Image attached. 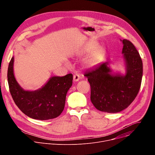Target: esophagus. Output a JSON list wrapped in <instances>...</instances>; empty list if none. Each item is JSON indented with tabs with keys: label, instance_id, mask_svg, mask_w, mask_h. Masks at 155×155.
I'll return each mask as SVG.
<instances>
[{
	"label": "esophagus",
	"instance_id": "esophagus-1",
	"mask_svg": "<svg viewBox=\"0 0 155 155\" xmlns=\"http://www.w3.org/2000/svg\"><path fill=\"white\" fill-rule=\"evenodd\" d=\"M80 77L78 74H74V81H77L80 80Z\"/></svg>",
	"mask_w": 155,
	"mask_h": 155
}]
</instances>
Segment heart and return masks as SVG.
<instances>
[{
  "mask_svg": "<svg viewBox=\"0 0 155 155\" xmlns=\"http://www.w3.org/2000/svg\"><path fill=\"white\" fill-rule=\"evenodd\" d=\"M97 45V43H87L82 48L81 52L82 54L89 53L95 48ZM104 54L105 49L103 47H99L96 48L87 57L85 60V64L89 67H92V66L97 65L102 61Z\"/></svg>",
  "mask_w": 155,
  "mask_h": 155,
  "instance_id": "heart-1",
  "label": "heart"
}]
</instances>
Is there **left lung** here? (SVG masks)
Returning <instances> with one entry per match:
<instances>
[{"mask_svg": "<svg viewBox=\"0 0 155 155\" xmlns=\"http://www.w3.org/2000/svg\"><path fill=\"white\" fill-rule=\"evenodd\" d=\"M121 41L126 69L124 75L112 74L108 62L100 64L84 75L90 84L91 102L101 112L114 114L122 111L133 102L140 90L142 59L131 41L127 39Z\"/></svg>", "mask_w": 155, "mask_h": 155, "instance_id": "left-lung-1", "label": "left lung"}]
</instances>
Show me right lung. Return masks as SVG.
Masks as SVG:
<instances>
[{"instance_id":"right-lung-1","label":"right lung","mask_w":155,"mask_h":155,"mask_svg":"<svg viewBox=\"0 0 155 155\" xmlns=\"http://www.w3.org/2000/svg\"><path fill=\"white\" fill-rule=\"evenodd\" d=\"M13 62V57L8 65V83L12 97L21 111L31 118L39 120L59 116L64 108L66 94L72 85V74L51 77L40 89L25 91L15 78Z\"/></svg>"}]
</instances>
